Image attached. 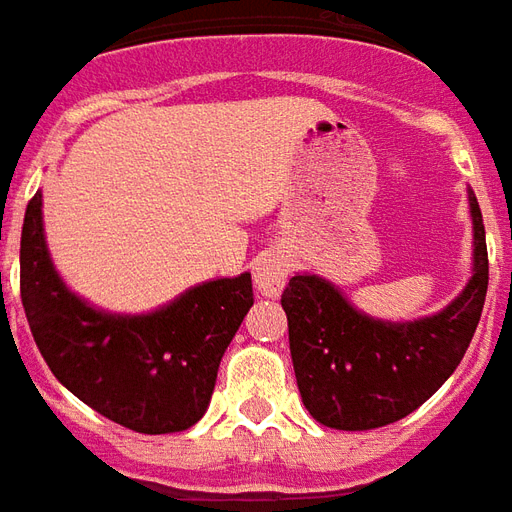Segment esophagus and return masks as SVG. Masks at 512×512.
Masks as SVG:
<instances>
[{
	"instance_id": "esophagus-1",
	"label": "esophagus",
	"mask_w": 512,
	"mask_h": 512,
	"mask_svg": "<svg viewBox=\"0 0 512 512\" xmlns=\"http://www.w3.org/2000/svg\"><path fill=\"white\" fill-rule=\"evenodd\" d=\"M286 278H289V264H286V256L281 251H264L253 264V283L267 297L281 294Z\"/></svg>"
}]
</instances>
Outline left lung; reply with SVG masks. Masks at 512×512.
I'll return each instance as SVG.
<instances>
[{
    "mask_svg": "<svg viewBox=\"0 0 512 512\" xmlns=\"http://www.w3.org/2000/svg\"><path fill=\"white\" fill-rule=\"evenodd\" d=\"M466 199L472 275L442 311L412 322L376 319L313 272H297L283 289L294 376L316 423L338 431L390 425L423 406L458 368L488 292L486 226L475 190Z\"/></svg>",
    "mask_w": 512,
    "mask_h": 512,
    "instance_id": "left-lung-1",
    "label": "left lung"
}]
</instances>
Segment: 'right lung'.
Instances as JSON below:
<instances>
[{"mask_svg": "<svg viewBox=\"0 0 512 512\" xmlns=\"http://www.w3.org/2000/svg\"><path fill=\"white\" fill-rule=\"evenodd\" d=\"M21 302L51 374L78 401L138 434H177L207 412L253 283L242 272L196 283L149 313L103 311L54 267L37 190L21 229Z\"/></svg>", "mask_w": 512, "mask_h": 512, "instance_id": "right-lung-1", "label": "right lung"}]
</instances>
